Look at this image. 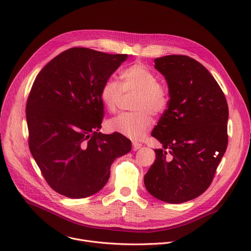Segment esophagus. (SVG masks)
Returning a JSON list of instances; mask_svg holds the SVG:
<instances>
[{
    "instance_id": "34e87169",
    "label": "esophagus",
    "mask_w": 251,
    "mask_h": 251,
    "mask_svg": "<svg viewBox=\"0 0 251 251\" xmlns=\"http://www.w3.org/2000/svg\"><path fill=\"white\" fill-rule=\"evenodd\" d=\"M132 145H133V150H134V151H138L139 149L142 148V144H140V143H138V142H133Z\"/></svg>"
}]
</instances>
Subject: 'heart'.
I'll use <instances>...</instances> for the list:
<instances>
[{
	"label": "heart",
	"mask_w": 251,
	"mask_h": 251,
	"mask_svg": "<svg viewBox=\"0 0 251 251\" xmlns=\"http://www.w3.org/2000/svg\"><path fill=\"white\" fill-rule=\"evenodd\" d=\"M121 84L112 78L104 81L100 88V100L106 109L115 112L125 95L135 94L133 112L122 113L108 122L112 132L132 140H141L152 125L153 115L161 114L168 105L167 87L157 82L156 75L144 63L137 62L122 70Z\"/></svg>",
	"instance_id": "obj_1"
}]
</instances>
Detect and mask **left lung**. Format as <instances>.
Instances as JSON below:
<instances>
[{
  "instance_id": "obj_1",
  "label": "left lung",
  "mask_w": 251,
  "mask_h": 251,
  "mask_svg": "<svg viewBox=\"0 0 251 251\" xmlns=\"http://www.w3.org/2000/svg\"><path fill=\"white\" fill-rule=\"evenodd\" d=\"M169 89L168 108L151 136L162 145L145 175L148 192L168 203H182L210 186L228 146L229 108L223 91L196 59L181 54L154 59Z\"/></svg>"
}]
</instances>
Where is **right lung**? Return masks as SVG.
<instances>
[{
    "label": "right lung",
    "mask_w": 251,
    "mask_h": 251,
    "mask_svg": "<svg viewBox=\"0 0 251 251\" xmlns=\"http://www.w3.org/2000/svg\"><path fill=\"white\" fill-rule=\"evenodd\" d=\"M127 57L71 48L52 58L33 83L26 104L29 149L59 195L84 199L98 193L112 162L132 149L125 136L99 132L100 88Z\"/></svg>",
    "instance_id": "add662e5"
}]
</instances>
